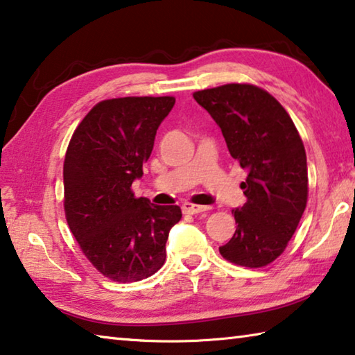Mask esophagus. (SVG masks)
<instances>
[{
    "label": "esophagus",
    "instance_id": "34e87169",
    "mask_svg": "<svg viewBox=\"0 0 355 355\" xmlns=\"http://www.w3.org/2000/svg\"><path fill=\"white\" fill-rule=\"evenodd\" d=\"M183 213L186 214H199V213H205L209 209V207H202V205H192V203H183Z\"/></svg>",
    "mask_w": 355,
    "mask_h": 355
}]
</instances>
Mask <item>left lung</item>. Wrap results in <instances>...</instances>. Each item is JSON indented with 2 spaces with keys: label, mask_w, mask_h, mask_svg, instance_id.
Returning a JSON list of instances; mask_svg holds the SVG:
<instances>
[{
  "label": "left lung",
  "mask_w": 355,
  "mask_h": 355,
  "mask_svg": "<svg viewBox=\"0 0 355 355\" xmlns=\"http://www.w3.org/2000/svg\"><path fill=\"white\" fill-rule=\"evenodd\" d=\"M218 123L227 148L248 171V202L233 209L236 230L219 252L245 268L272 263L293 238L309 196L307 155L291 117L271 94L252 84L194 92Z\"/></svg>",
  "instance_id": "8db88e82"
}]
</instances>
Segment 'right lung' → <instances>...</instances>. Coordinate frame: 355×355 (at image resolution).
Returning <instances> with one entry per match:
<instances>
[{"instance_id": "obj_1", "label": "right lung", "mask_w": 355, "mask_h": 355, "mask_svg": "<svg viewBox=\"0 0 355 355\" xmlns=\"http://www.w3.org/2000/svg\"><path fill=\"white\" fill-rule=\"evenodd\" d=\"M173 97H123L95 105L71 136L64 161L69 227L95 269L116 282L153 275L166 261L178 205L136 199L131 184L153 150Z\"/></svg>"}]
</instances>
